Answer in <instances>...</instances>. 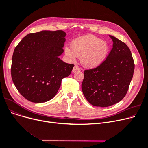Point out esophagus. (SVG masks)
I'll return each mask as SVG.
<instances>
[{
  "instance_id": "1",
  "label": "esophagus",
  "mask_w": 148,
  "mask_h": 148,
  "mask_svg": "<svg viewBox=\"0 0 148 148\" xmlns=\"http://www.w3.org/2000/svg\"><path fill=\"white\" fill-rule=\"evenodd\" d=\"M80 69V68L78 66L75 65V66L73 68V73H75V72H77V71H79Z\"/></svg>"
}]
</instances>
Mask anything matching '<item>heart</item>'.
<instances>
[{
	"label": "heart",
	"instance_id": "1",
	"mask_svg": "<svg viewBox=\"0 0 148 148\" xmlns=\"http://www.w3.org/2000/svg\"><path fill=\"white\" fill-rule=\"evenodd\" d=\"M109 47L107 42L93 35H86L74 40L71 47L65 46V53L71 61L80 57L82 65L86 68L98 67L106 60Z\"/></svg>",
	"mask_w": 148,
	"mask_h": 148
}]
</instances>
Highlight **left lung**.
<instances>
[{"label": "left lung", "instance_id": "8db88e82", "mask_svg": "<svg viewBox=\"0 0 148 148\" xmlns=\"http://www.w3.org/2000/svg\"><path fill=\"white\" fill-rule=\"evenodd\" d=\"M113 48L100 66L85 70L82 84L83 94L92 105L108 107L125 96L133 79L134 63L128 47L109 35Z\"/></svg>", "mask_w": 148, "mask_h": 148}]
</instances>
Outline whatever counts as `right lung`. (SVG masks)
<instances>
[{
	"mask_svg": "<svg viewBox=\"0 0 148 148\" xmlns=\"http://www.w3.org/2000/svg\"><path fill=\"white\" fill-rule=\"evenodd\" d=\"M66 33L63 30H42L29 34L15 48L11 77L20 94L30 102L51 99L61 81L71 74L73 64L59 57L64 53Z\"/></svg>",
	"mask_w": 148,
	"mask_h": 148,
	"instance_id": "1",
	"label": "right lung"
}]
</instances>
